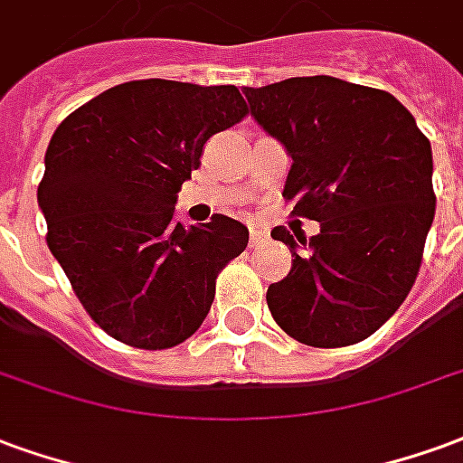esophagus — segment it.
Masks as SVG:
<instances>
[{
  "label": "esophagus",
  "mask_w": 463,
  "mask_h": 463,
  "mask_svg": "<svg viewBox=\"0 0 463 463\" xmlns=\"http://www.w3.org/2000/svg\"><path fill=\"white\" fill-rule=\"evenodd\" d=\"M266 232L264 229H259V227H251L249 229V239H251V246H256V244H261V241H266Z\"/></svg>",
  "instance_id": "34e87169"
}]
</instances>
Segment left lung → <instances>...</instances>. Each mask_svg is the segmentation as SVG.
Instances as JSON below:
<instances>
[{
	"label": "left lung",
	"instance_id": "8db88e82",
	"mask_svg": "<svg viewBox=\"0 0 463 463\" xmlns=\"http://www.w3.org/2000/svg\"><path fill=\"white\" fill-rule=\"evenodd\" d=\"M251 116L291 155L283 197L320 234L271 232L291 246L266 303L293 340L345 347L394 316L420 271L434 222L431 145L387 90L333 76L244 89Z\"/></svg>",
	"mask_w": 463,
	"mask_h": 463
}]
</instances>
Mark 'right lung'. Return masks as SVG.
I'll use <instances>...</instances> for the list:
<instances>
[{"mask_svg":"<svg viewBox=\"0 0 463 463\" xmlns=\"http://www.w3.org/2000/svg\"><path fill=\"white\" fill-rule=\"evenodd\" d=\"M246 116L236 86L128 80L56 128L39 184L46 244L110 338L165 350L207 318L217 276L249 244L224 214L175 222L202 147Z\"/></svg>","mask_w":463,"mask_h":463,"instance_id":"1","label":"right lung"}]
</instances>
